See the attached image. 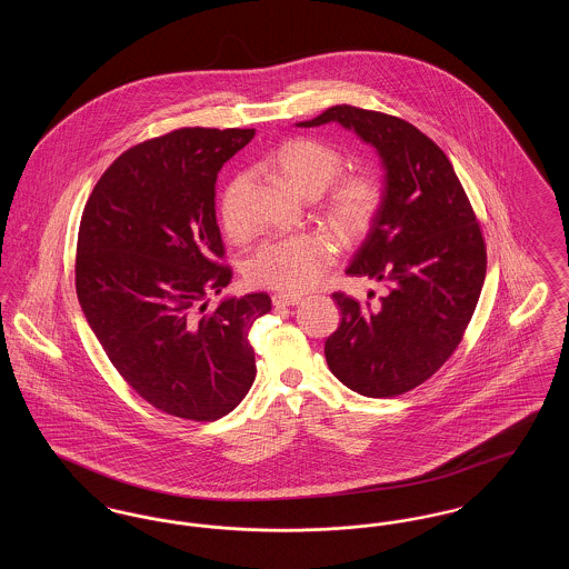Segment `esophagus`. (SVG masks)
<instances>
[{
  "instance_id": "1",
  "label": "esophagus",
  "mask_w": 569,
  "mask_h": 569,
  "mask_svg": "<svg viewBox=\"0 0 569 569\" xmlns=\"http://www.w3.org/2000/svg\"><path fill=\"white\" fill-rule=\"evenodd\" d=\"M298 302H300V297H297V295H274L272 297L274 307H295Z\"/></svg>"
}]
</instances>
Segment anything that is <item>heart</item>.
I'll use <instances>...</instances> for the list:
<instances>
[{
    "label": "heart",
    "instance_id": "heart-1",
    "mask_svg": "<svg viewBox=\"0 0 569 569\" xmlns=\"http://www.w3.org/2000/svg\"><path fill=\"white\" fill-rule=\"evenodd\" d=\"M272 163L295 190L322 196L326 223L348 243L369 234L383 204V183L371 170L343 172V153L325 140L298 136L286 140L272 156ZM247 174H237L219 196V219L228 234L243 237L249 230L243 213ZM337 243L330 234L309 230L260 244L244 262L251 286L271 288L286 295L305 292L316 286L335 262Z\"/></svg>",
    "mask_w": 569,
    "mask_h": 569
}]
</instances>
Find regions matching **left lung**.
<instances>
[{
	"label": "left lung",
	"mask_w": 569,
	"mask_h": 569,
	"mask_svg": "<svg viewBox=\"0 0 569 569\" xmlns=\"http://www.w3.org/2000/svg\"><path fill=\"white\" fill-rule=\"evenodd\" d=\"M337 121L371 142L386 166L378 221L348 274L386 283L376 305L332 298L341 325L326 339L332 376L353 392L386 399L425 383L455 353L487 277L480 221L448 156L395 114L339 104L311 121Z\"/></svg>",
	"instance_id": "left-lung-1"
}]
</instances>
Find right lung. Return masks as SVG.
<instances>
[{"instance_id": "obj_1", "label": "right lung", "mask_w": 569, "mask_h": 569, "mask_svg": "<svg viewBox=\"0 0 569 569\" xmlns=\"http://www.w3.org/2000/svg\"><path fill=\"white\" fill-rule=\"evenodd\" d=\"M256 130L179 128L110 163L79 228L74 281L84 318L136 395L168 416L211 422L256 379L253 322L264 292L207 309L232 269L216 219L217 172Z\"/></svg>"}]
</instances>
